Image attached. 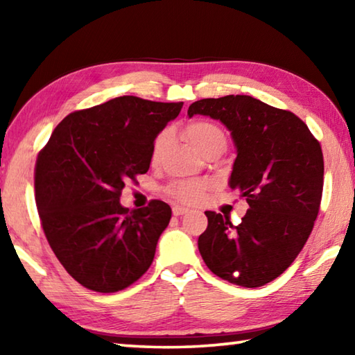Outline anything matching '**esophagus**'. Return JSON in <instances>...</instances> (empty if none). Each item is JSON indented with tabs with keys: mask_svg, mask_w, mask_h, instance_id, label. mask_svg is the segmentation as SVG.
<instances>
[{
	"mask_svg": "<svg viewBox=\"0 0 355 355\" xmlns=\"http://www.w3.org/2000/svg\"><path fill=\"white\" fill-rule=\"evenodd\" d=\"M172 213H173V216H183V214H186V213H189V208L175 205V207L172 208Z\"/></svg>",
	"mask_w": 355,
	"mask_h": 355,
	"instance_id": "obj_1",
	"label": "esophagus"
}]
</instances>
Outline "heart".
<instances>
[{
	"mask_svg": "<svg viewBox=\"0 0 355 355\" xmlns=\"http://www.w3.org/2000/svg\"><path fill=\"white\" fill-rule=\"evenodd\" d=\"M184 137L188 139L192 146H194L199 152L203 155L208 150H224L225 148V135L218 125L213 122H207V120H196L186 125L184 128ZM169 139V131H163L159 133L153 142L152 148V159L156 163L161 158V153ZM208 189V182L205 180H180L169 186V194L180 202L192 203L197 202L200 197L205 194Z\"/></svg>",
	"mask_w": 355,
	"mask_h": 355,
	"instance_id": "b5f03b06",
	"label": "heart"
}]
</instances>
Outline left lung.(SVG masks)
Here are the masks:
<instances>
[{
  "instance_id": "1",
  "label": "left lung",
  "mask_w": 355,
  "mask_h": 355,
  "mask_svg": "<svg viewBox=\"0 0 355 355\" xmlns=\"http://www.w3.org/2000/svg\"><path fill=\"white\" fill-rule=\"evenodd\" d=\"M208 116L230 131L236 148L228 186L249 203L241 224L205 211L199 250L209 271L230 284L263 286L294 261L313 228L322 194L321 146L290 111L249 95L203 98L188 116Z\"/></svg>"
}]
</instances>
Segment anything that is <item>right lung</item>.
<instances>
[{
	"instance_id": "right-lung-1",
	"label": "right lung",
	"mask_w": 355,
	"mask_h": 355,
	"mask_svg": "<svg viewBox=\"0 0 355 355\" xmlns=\"http://www.w3.org/2000/svg\"><path fill=\"white\" fill-rule=\"evenodd\" d=\"M131 95L69 114L35 164V203L53 252L78 284L98 293L130 286L153 261L172 209L120 203L128 180L146 173L153 142L182 111Z\"/></svg>"
}]
</instances>
